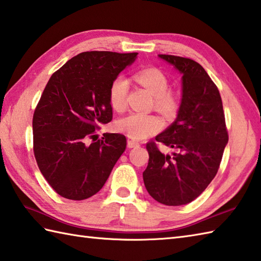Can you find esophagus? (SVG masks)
<instances>
[{
	"label": "esophagus",
	"instance_id": "1",
	"mask_svg": "<svg viewBox=\"0 0 261 261\" xmlns=\"http://www.w3.org/2000/svg\"><path fill=\"white\" fill-rule=\"evenodd\" d=\"M139 142H137L135 140H127V147L129 148H136V147H139Z\"/></svg>",
	"mask_w": 261,
	"mask_h": 261
}]
</instances>
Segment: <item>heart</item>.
<instances>
[{
    "label": "heart",
    "mask_w": 261,
    "mask_h": 261,
    "mask_svg": "<svg viewBox=\"0 0 261 261\" xmlns=\"http://www.w3.org/2000/svg\"><path fill=\"white\" fill-rule=\"evenodd\" d=\"M136 80L155 96V106L166 116H173L178 110L177 97L168 90V79L162 70L147 68L138 71ZM129 91V80L119 75L112 81L109 90L110 104L117 112L126 107V96ZM163 126L160 116L146 113H130L122 117L116 123L117 130L131 139L142 140L155 135Z\"/></svg>",
    "instance_id": "heart-1"
}]
</instances>
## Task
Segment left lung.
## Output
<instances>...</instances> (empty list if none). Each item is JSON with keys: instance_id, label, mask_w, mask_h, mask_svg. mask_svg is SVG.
Segmentation results:
<instances>
[{"instance_id": "1", "label": "left lung", "mask_w": 261, "mask_h": 261, "mask_svg": "<svg viewBox=\"0 0 261 261\" xmlns=\"http://www.w3.org/2000/svg\"><path fill=\"white\" fill-rule=\"evenodd\" d=\"M158 56L182 73L176 120L155 138L175 152L165 155L155 141L148 142L149 161L142 176L156 201L181 206L200 196L217 174L228 134L221 95L205 69L191 59Z\"/></svg>"}]
</instances>
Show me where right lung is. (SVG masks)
Returning <instances> with one entry per match:
<instances>
[{
    "mask_svg": "<svg viewBox=\"0 0 261 261\" xmlns=\"http://www.w3.org/2000/svg\"><path fill=\"white\" fill-rule=\"evenodd\" d=\"M137 55L80 53L46 85L33 117L34 154L45 180L63 198L84 200L96 195L125 150V136L104 134L98 139L96 130L113 117L112 81Z\"/></svg>",
    "mask_w": 261,
    "mask_h": 261,
    "instance_id": "add662e5",
    "label": "right lung"
}]
</instances>
